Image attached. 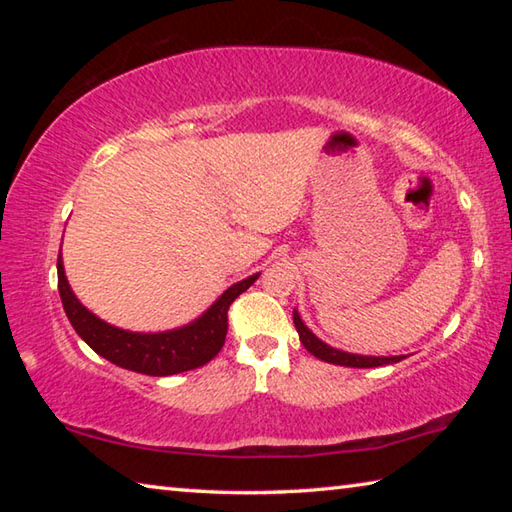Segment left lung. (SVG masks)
<instances>
[{"label":"left lung","mask_w":512,"mask_h":512,"mask_svg":"<svg viewBox=\"0 0 512 512\" xmlns=\"http://www.w3.org/2000/svg\"><path fill=\"white\" fill-rule=\"evenodd\" d=\"M293 323H296V329L300 334V341L305 348L318 357L320 361L334 363V366H348V368H377V366H386V363H397L404 357H361V354H350L336 348H329L327 343L316 339L314 334L309 332V327L302 323V318L298 316V311H293Z\"/></svg>","instance_id":"8db88e82"}]
</instances>
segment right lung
I'll list each match as a JSON object with an SVG mask.
<instances>
[{"mask_svg": "<svg viewBox=\"0 0 512 512\" xmlns=\"http://www.w3.org/2000/svg\"><path fill=\"white\" fill-rule=\"evenodd\" d=\"M56 266L60 300H63V309L76 334L115 366L151 377L178 375V372L201 368L207 361H212L221 352L225 334H228L230 305L257 280V275H250L248 280L232 284L192 325L160 334H135L103 323L101 318L85 309L76 300L74 291L69 289L60 253Z\"/></svg>", "mask_w": 512, "mask_h": 512, "instance_id": "right-lung-1", "label": "right lung"}]
</instances>
